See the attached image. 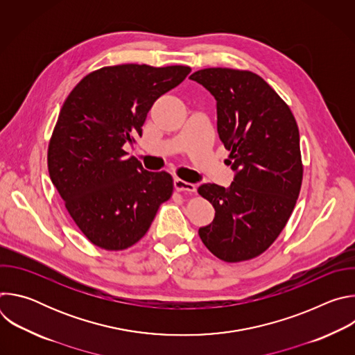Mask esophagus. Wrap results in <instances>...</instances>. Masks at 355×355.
<instances>
[{
	"mask_svg": "<svg viewBox=\"0 0 355 355\" xmlns=\"http://www.w3.org/2000/svg\"><path fill=\"white\" fill-rule=\"evenodd\" d=\"M174 188L180 192H195L196 187L195 184H191V182H187L184 180H180V178H175L174 180Z\"/></svg>",
	"mask_w": 355,
	"mask_h": 355,
	"instance_id": "1",
	"label": "esophagus"
}]
</instances>
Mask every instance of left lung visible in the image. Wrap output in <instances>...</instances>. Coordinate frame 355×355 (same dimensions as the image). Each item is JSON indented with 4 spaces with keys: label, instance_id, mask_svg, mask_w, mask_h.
<instances>
[{
    "label": "left lung",
    "instance_id": "left-lung-1",
    "mask_svg": "<svg viewBox=\"0 0 355 355\" xmlns=\"http://www.w3.org/2000/svg\"><path fill=\"white\" fill-rule=\"evenodd\" d=\"M189 78L216 99L218 133L230 151L225 163L236 173L229 188H198L215 208L214 222L199 229V237L226 263L251 260L275 241L299 196L303 166L296 121L256 73L212 67Z\"/></svg>",
    "mask_w": 355,
    "mask_h": 355
}]
</instances>
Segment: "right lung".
<instances>
[{
  "label": "right lung",
  "mask_w": 355,
  "mask_h": 355,
  "mask_svg": "<svg viewBox=\"0 0 355 355\" xmlns=\"http://www.w3.org/2000/svg\"><path fill=\"white\" fill-rule=\"evenodd\" d=\"M188 66L119 64L87 74L69 94L47 148V168L66 209L96 247L125 250L173 195V177L146 171L123 146L141 136L155 101Z\"/></svg>",
  "instance_id": "right-lung-1"
}]
</instances>
